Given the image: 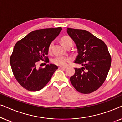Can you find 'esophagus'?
Segmentation results:
<instances>
[{
    "mask_svg": "<svg viewBox=\"0 0 122 122\" xmlns=\"http://www.w3.org/2000/svg\"><path fill=\"white\" fill-rule=\"evenodd\" d=\"M66 67H64V66H59V69H66Z\"/></svg>",
    "mask_w": 122,
    "mask_h": 122,
    "instance_id": "1",
    "label": "esophagus"
}]
</instances>
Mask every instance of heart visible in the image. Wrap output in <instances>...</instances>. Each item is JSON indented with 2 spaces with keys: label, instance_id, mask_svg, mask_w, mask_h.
Listing matches in <instances>:
<instances>
[{
  "label": "heart",
  "instance_id": "heart-1",
  "mask_svg": "<svg viewBox=\"0 0 122 122\" xmlns=\"http://www.w3.org/2000/svg\"><path fill=\"white\" fill-rule=\"evenodd\" d=\"M61 42L64 46L66 48V46L69 44L70 43H72V40L69 36H63L61 38ZM53 43L51 42L49 44L48 46V52H51V47H52ZM71 58L67 57L64 56H56V57L53 58L52 59V63L53 64L56 65V66H66L71 62Z\"/></svg>",
  "mask_w": 122,
  "mask_h": 122
}]
</instances>
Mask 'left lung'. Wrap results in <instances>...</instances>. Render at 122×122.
<instances>
[{
  "instance_id": "1",
  "label": "left lung",
  "mask_w": 122,
  "mask_h": 122,
  "mask_svg": "<svg viewBox=\"0 0 122 122\" xmlns=\"http://www.w3.org/2000/svg\"><path fill=\"white\" fill-rule=\"evenodd\" d=\"M67 33L76 43L78 56L74 63L81 64L75 68L70 78L76 91L83 94L96 91L103 84L111 65V56L104 41L89 31L67 28Z\"/></svg>"
}]
</instances>
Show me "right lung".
<instances>
[{
  "label": "right lung",
  "mask_w": 122,
  "mask_h": 122,
  "mask_svg": "<svg viewBox=\"0 0 122 122\" xmlns=\"http://www.w3.org/2000/svg\"><path fill=\"white\" fill-rule=\"evenodd\" d=\"M61 29L58 27L33 31L15 45L10 63L14 76L23 88L38 91L51 80L58 66L50 64L38 69L36 64L40 61L49 63L48 46Z\"/></svg>",
  "instance_id": "right-lung-1"
}]
</instances>
